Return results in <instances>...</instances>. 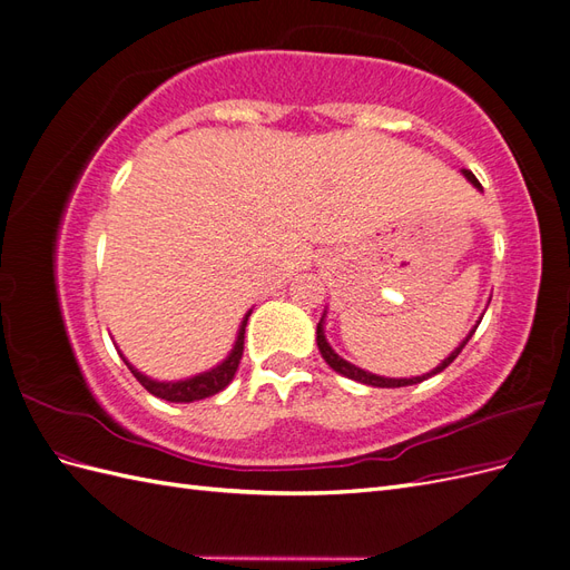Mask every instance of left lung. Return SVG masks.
<instances>
[{"mask_svg": "<svg viewBox=\"0 0 570 570\" xmlns=\"http://www.w3.org/2000/svg\"><path fill=\"white\" fill-rule=\"evenodd\" d=\"M463 176L469 178L478 189H482V185L478 183V178L471 174V170H463ZM321 323H323V318H321ZM321 323L316 325V342H318V350H321V354H323V358H325V364L331 366L333 371H337V373H342V375H347V377H352V381H356V383H364V385H371V387H406V385H416V383H423V381H428V377H433V375H438V373H442L446 366L452 364V361L461 354V350L465 347V344H469V340L473 337V333L475 331H471V335L465 337L459 347L446 356L442 364L435 368V371H430V373H425V375H419V377H381V375H373V373H368V371H361V368H356V366H352L350 361H344V358H340L333 350H331V344L325 342V335H323V327H321ZM478 327V325H475Z\"/></svg>", "mask_w": 570, "mask_h": 570, "instance_id": "8db88e82", "label": "left lung"}]
</instances>
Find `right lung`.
<instances>
[{
  "label": "right lung",
  "mask_w": 570,
  "mask_h": 570,
  "mask_svg": "<svg viewBox=\"0 0 570 570\" xmlns=\"http://www.w3.org/2000/svg\"><path fill=\"white\" fill-rule=\"evenodd\" d=\"M247 318H249V314L245 316L243 325H239L237 342H235V347H233L230 356H228L226 361H223L220 366H216L214 371L189 377V381H180V383H157V381H149L147 375L137 373V371L128 364L126 358H124V361H126V366L130 368V373L137 377V381H140V385H142L149 394L159 396V400H166V402H197V400H204V396H212V394L220 392L223 387L230 385L233 375H235V371H237V366H239V358H243V352H245V327H247Z\"/></svg>",
  "instance_id": "add662e5"
}]
</instances>
